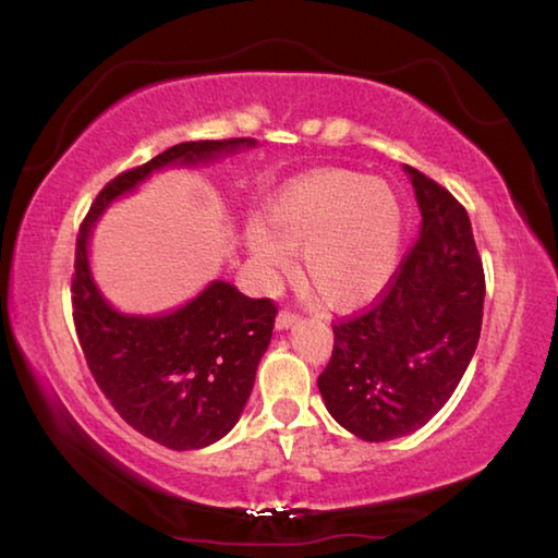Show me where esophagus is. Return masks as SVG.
Returning a JSON list of instances; mask_svg holds the SVG:
<instances>
[{"mask_svg":"<svg viewBox=\"0 0 558 558\" xmlns=\"http://www.w3.org/2000/svg\"><path fill=\"white\" fill-rule=\"evenodd\" d=\"M299 324V316L291 314V311H279L277 314V330H287Z\"/></svg>","mask_w":558,"mask_h":558,"instance_id":"esophagus-1","label":"esophagus"}]
</instances>
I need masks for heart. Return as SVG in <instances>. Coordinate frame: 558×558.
Here are the masks:
<instances>
[{"label": "heart", "mask_w": 558, "mask_h": 558, "mask_svg": "<svg viewBox=\"0 0 558 558\" xmlns=\"http://www.w3.org/2000/svg\"><path fill=\"white\" fill-rule=\"evenodd\" d=\"M404 215L385 181L353 171H316L289 183L252 222L247 242L262 281L277 287L294 269L330 308H355L383 294L402 250Z\"/></svg>", "instance_id": "b5f03b06"}]
</instances>
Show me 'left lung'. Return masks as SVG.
I'll return each mask as SVG.
<instances>
[{
	"mask_svg": "<svg viewBox=\"0 0 558 558\" xmlns=\"http://www.w3.org/2000/svg\"><path fill=\"white\" fill-rule=\"evenodd\" d=\"M412 179L422 230L385 296L333 326V355L318 377L326 409L363 441L414 434L451 399L483 326L485 274L471 218L422 171Z\"/></svg>",
	"mask_w": 558,
	"mask_h": 558,
	"instance_id": "obj_1",
	"label": "left lung"
}]
</instances>
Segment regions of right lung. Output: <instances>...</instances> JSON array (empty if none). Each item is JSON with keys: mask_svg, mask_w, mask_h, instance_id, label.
<instances>
[{"mask_svg": "<svg viewBox=\"0 0 558 558\" xmlns=\"http://www.w3.org/2000/svg\"><path fill=\"white\" fill-rule=\"evenodd\" d=\"M254 140L183 142L124 171L97 195L75 242L73 318L87 367L126 424L173 451H198L240 422L267 353L277 306L215 279L166 314H122L102 296L90 269L95 222L151 173L195 169L252 149Z\"/></svg>", "mask_w": 558, "mask_h": 558, "instance_id": "right-lung-1", "label": "right lung"}]
</instances>
